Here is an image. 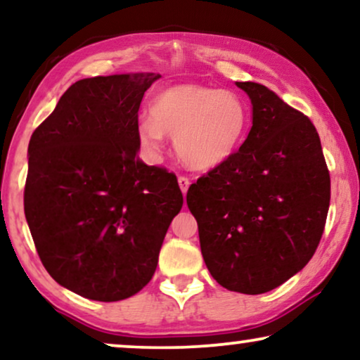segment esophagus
Returning <instances> with one entry per match:
<instances>
[{
	"instance_id": "obj_1",
	"label": "esophagus",
	"mask_w": 360,
	"mask_h": 360,
	"mask_svg": "<svg viewBox=\"0 0 360 360\" xmlns=\"http://www.w3.org/2000/svg\"><path fill=\"white\" fill-rule=\"evenodd\" d=\"M179 186H180V190H181V193H186V191H188V186H190V180L186 179V176H179Z\"/></svg>"
}]
</instances>
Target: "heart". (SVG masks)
Returning a JSON list of instances; mask_svg holds the SVG:
<instances>
[{
	"instance_id": "obj_1",
	"label": "heart",
	"mask_w": 360,
	"mask_h": 360,
	"mask_svg": "<svg viewBox=\"0 0 360 360\" xmlns=\"http://www.w3.org/2000/svg\"><path fill=\"white\" fill-rule=\"evenodd\" d=\"M150 116L139 117L136 136L150 159H157L165 134L174 136L175 152L186 167L211 170L224 164L243 144L249 111L234 91L176 83L152 98Z\"/></svg>"
}]
</instances>
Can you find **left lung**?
Instances as JSON below:
<instances>
[{
	"label": "left lung",
	"instance_id": "1",
	"mask_svg": "<svg viewBox=\"0 0 360 360\" xmlns=\"http://www.w3.org/2000/svg\"><path fill=\"white\" fill-rule=\"evenodd\" d=\"M252 105L239 150L190 186L210 274L245 295L277 288L313 257L326 223L331 180L313 122L267 86L236 82Z\"/></svg>",
	"mask_w": 360,
	"mask_h": 360
}]
</instances>
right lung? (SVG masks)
<instances>
[{
	"mask_svg": "<svg viewBox=\"0 0 360 360\" xmlns=\"http://www.w3.org/2000/svg\"><path fill=\"white\" fill-rule=\"evenodd\" d=\"M159 73L83 78L32 132L24 213L58 285L120 302L149 283L184 196L175 175L139 160L144 93Z\"/></svg>",
	"mask_w": 360,
	"mask_h": 360,
	"instance_id": "1",
	"label": "right lung"
}]
</instances>
